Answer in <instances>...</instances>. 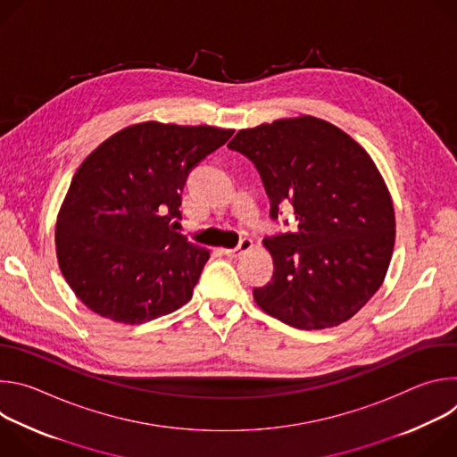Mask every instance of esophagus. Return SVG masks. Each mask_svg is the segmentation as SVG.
I'll return each instance as SVG.
<instances>
[{"label": "esophagus", "mask_w": 457, "mask_h": 457, "mask_svg": "<svg viewBox=\"0 0 457 457\" xmlns=\"http://www.w3.org/2000/svg\"><path fill=\"white\" fill-rule=\"evenodd\" d=\"M253 245H254V244H253L251 238H244V240H240V244H238L237 247H233V249H222V251H224V254L229 256V258H238L240 254L251 251Z\"/></svg>", "instance_id": "obj_1"}]
</instances>
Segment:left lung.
<instances>
[{"label": "left lung", "mask_w": 457, "mask_h": 457, "mask_svg": "<svg viewBox=\"0 0 457 457\" xmlns=\"http://www.w3.org/2000/svg\"><path fill=\"white\" fill-rule=\"evenodd\" d=\"M228 148L253 161L271 201L289 203L295 233L264 238L273 278L253 289L256 305L296 329L351 320L381 287L396 219L370 155L329 120L298 115L238 129Z\"/></svg>", "instance_id": "obj_1"}]
</instances>
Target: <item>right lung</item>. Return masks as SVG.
<instances>
[{
	"label": "right lung",
	"instance_id": "1",
	"mask_svg": "<svg viewBox=\"0 0 457 457\" xmlns=\"http://www.w3.org/2000/svg\"><path fill=\"white\" fill-rule=\"evenodd\" d=\"M233 132L145 120L81 162L57 213L55 254L88 309L136 325L191 300L210 249L175 231L180 193L187 173Z\"/></svg>",
	"mask_w": 457,
	"mask_h": 457
}]
</instances>
